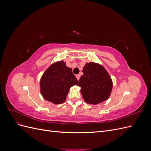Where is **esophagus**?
Listing matches in <instances>:
<instances>
[{
	"instance_id": "1",
	"label": "esophagus",
	"mask_w": 151,
	"mask_h": 151,
	"mask_svg": "<svg viewBox=\"0 0 151 151\" xmlns=\"http://www.w3.org/2000/svg\"><path fill=\"white\" fill-rule=\"evenodd\" d=\"M76 78H77V79L79 81V79H80V77H81V76H80L79 74H77V75H76Z\"/></svg>"
}]
</instances>
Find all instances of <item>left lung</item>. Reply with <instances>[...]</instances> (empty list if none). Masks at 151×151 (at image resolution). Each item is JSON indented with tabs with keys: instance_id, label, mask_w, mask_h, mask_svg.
Segmentation results:
<instances>
[{
	"instance_id": "1",
	"label": "left lung",
	"mask_w": 151,
	"mask_h": 151,
	"mask_svg": "<svg viewBox=\"0 0 151 151\" xmlns=\"http://www.w3.org/2000/svg\"><path fill=\"white\" fill-rule=\"evenodd\" d=\"M83 75L78 86L84 101L89 104H97L106 101L110 96L113 83L105 68L98 63H86L83 67Z\"/></svg>"
}]
</instances>
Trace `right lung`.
I'll return each mask as SVG.
<instances>
[{"instance_id": "right-lung-1", "label": "right lung", "mask_w": 151, "mask_h": 151, "mask_svg": "<svg viewBox=\"0 0 151 151\" xmlns=\"http://www.w3.org/2000/svg\"><path fill=\"white\" fill-rule=\"evenodd\" d=\"M78 81L71 68L65 62L59 61L53 63L45 72L40 80V91L45 99L54 104H61L65 101L72 86Z\"/></svg>"}]
</instances>
